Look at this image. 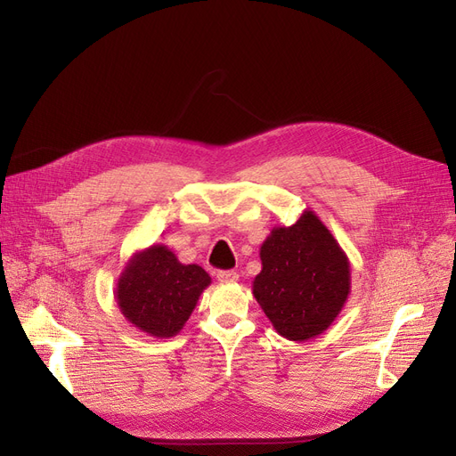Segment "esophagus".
Listing matches in <instances>:
<instances>
[{
    "label": "esophagus",
    "mask_w": 456,
    "mask_h": 456,
    "mask_svg": "<svg viewBox=\"0 0 456 456\" xmlns=\"http://www.w3.org/2000/svg\"><path fill=\"white\" fill-rule=\"evenodd\" d=\"M216 279L220 282H234L238 281V273L234 270H218L216 272Z\"/></svg>",
    "instance_id": "esophagus-1"
}]
</instances>
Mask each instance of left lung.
<instances>
[{
  "instance_id": "left-lung-1",
  "label": "left lung",
  "mask_w": 456,
  "mask_h": 456,
  "mask_svg": "<svg viewBox=\"0 0 456 456\" xmlns=\"http://www.w3.org/2000/svg\"><path fill=\"white\" fill-rule=\"evenodd\" d=\"M260 260L253 294L281 337L308 340L334 322L349 294V262L316 214L273 229Z\"/></svg>"
}]
</instances>
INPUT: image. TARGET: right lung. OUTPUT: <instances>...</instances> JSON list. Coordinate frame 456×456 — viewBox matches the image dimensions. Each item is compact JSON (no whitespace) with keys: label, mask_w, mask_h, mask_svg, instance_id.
<instances>
[{"label":"right lung","mask_w":456,"mask_h":456,"mask_svg":"<svg viewBox=\"0 0 456 456\" xmlns=\"http://www.w3.org/2000/svg\"><path fill=\"white\" fill-rule=\"evenodd\" d=\"M210 284L198 265H181L164 246L138 253L118 282V305L124 316L151 337H174Z\"/></svg>","instance_id":"1"}]
</instances>
